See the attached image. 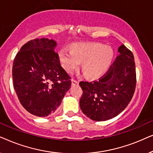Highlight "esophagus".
<instances>
[{
  "mask_svg": "<svg viewBox=\"0 0 153 153\" xmlns=\"http://www.w3.org/2000/svg\"><path fill=\"white\" fill-rule=\"evenodd\" d=\"M72 85H79V81L74 80V79H72Z\"/></svg>",
  "mask_w": 153,
  "mask_h": 153,
  "instance_id": "obj_1",
  "label": "esophagus"
}]
</instances>
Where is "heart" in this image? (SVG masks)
Returning <instances> with one entry per match:
<instances>
[{
	"label": "heart",
	"mask_w": 153,
	"mask_h": 153,
	"mask_svg": "<svg viewBox=\"0 0 153 153\" xmlns=\"http://www.w3.org/2000/svg\"><path fill=\"white\" fill-rule=\"evenodd\" d=\"M71 51L62 49L58 53L60 64L69 73H72L83 63V69L91 78H98L105 74L114 58L110 47L100 43H75Z\"/></svg>",
	"instance_id": "b5f03b06"
}]
</instances>
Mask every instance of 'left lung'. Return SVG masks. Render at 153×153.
Segmentation results:
<instances>
[{"label":"left lung","mask_w":153,"mask_h":153,"mask_svg":"<svg viewBox=\"0 0 153 153\" xmlns=\"http://www.w3.org/2000/svg\"><path fill=\"white\" fill-rule=\"evenodd\" d=\"M107 72L97 81H81L83 91L80 107L95 121L111 119L128 105L136 88V68L133 53L124 45Z\"/></svg>","instance_id":"1"}]
</instances>
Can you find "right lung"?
<instances>
[{"label": "right lung", "instance_id": "1", "mask_svg": "<svg viewBox=\"0 0 153 153\" xmlns=\"http://www.w3.org/2000/svg\"><path fill=\"white\" fill-rule=\"evenodd\" d=\"M56 45L53 39H32L14 58V90L23 107L34 116L45 117L55 112L71 87V77L54 50Z\"/></svg>", "mask_w": 153, "mask_h": 153}]
</instances>
